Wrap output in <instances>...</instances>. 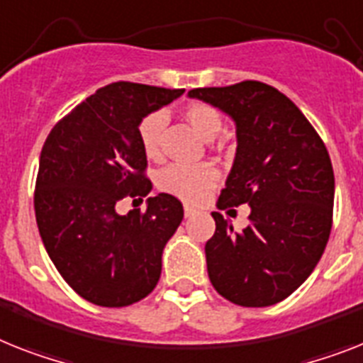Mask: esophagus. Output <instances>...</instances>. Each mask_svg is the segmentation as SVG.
I'll return each mask as SVG.
<instances>
[{"label":"esophagus","instance_id":"1","mask_svg":"<svg viewBox=\"0 0 363 363\" xmlns=\"http://www.w3.org/2000/svg\"><path fill=\"white\" fill-rule=\"evenodd\" d=\"M184 213H185V217H193V215L196 213V208H193V206H189V203H185V206H184Z\"/></svg>","mask_w":363,"mask_h":363}]
</instances>
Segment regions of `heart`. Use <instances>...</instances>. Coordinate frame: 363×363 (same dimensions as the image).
<instances>
[{
	"label": "heart",
	"instance_id": "b5f03b06",
	"mask_svg": "<svg viewBox=\"0 0 363 363\" xmlns=\"http://www.w3.org/2000/svg\"><path fill=\"white\" fill-rule=\"evenodd\" d=\"M185 121L191 124L196 133L203 139H213L220 131V116L217 111L208 104H189L184 111ZM164 125L163 113H150L137 128L140 148L148 157L160 155V137ZM218 182V169L213 163H196V164H169L157 176V187L163 193L178 196L187 202H199L208 191Z\"/></svg>",
	"mask_w": 363,
	"mask_h": 363
}]
</instances>
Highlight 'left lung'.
Returning <instances> with one entry per match:
<instances>
[{"instance_id":"left-lung-1","label":"left lung","mask_w":363,"mask_h":363,"mask_svg":"<svg viewBox=\"0 0 363 363\" xmlns=\"http://www.w3.org/2000/svg\"><path fill=\"white\" fill-rule=\"evenodd\" d=\"M189 98L235 122L238 152L218 209L250 206L241 232L211 213L209 280L233 304L272 306L304 284L325 252L334 208L330 155L301 109L262 81L193 89Z\"/></svg>"}]
</instances>
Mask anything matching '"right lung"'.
<instances>
[{
	"label": "right lung",
	"instance_id": "right-lung-1",
	"mask_svg": "<svg viewBox=\"0 0 363 363\" xmlns=\"http://www.w3.org/2000/svg\"><path fill=\"white\" fill-rule=\"evenodd\" d=\"M118 81L101 86L53 125L42 146L35 215L48 256L68 286L106 308L130 306L154 291L163 248L184 218L176 196L160 193L146 211L116 213L122 199L150 193L137 128L184 94Z\"/></svg>",
	"mask_w": 363,
	"mask_h": 363
}]
</instances>
